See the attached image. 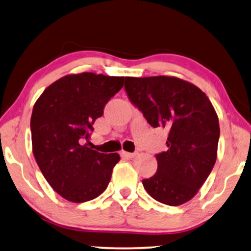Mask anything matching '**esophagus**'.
I'll return each instance as SVG.
<instances>
[{
  "label": "esophagus",
  "mask_w": 251,
  "mask_h": 251,
  "mask_svg": "<svg viewBox=\"0 0 251 251\" xmlns=\"http://www.w3.org/2000/svg\"><path fill=\"white\" fill-rule=\"evenodd\" d=\"M122 156H124V157H127V158H132V157H134L135 156V153H129V151H122Z\"/></svg>",
  "instance_id": "1"
}]
</instances>
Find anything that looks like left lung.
<instances>
[{
  "label": "left lung",
  "instance_id": "1",
  "mask_svg": "<svg viewBox=\"0 0 251 251\" xmlns=\"http://www.w3.org/2000/svg\"><path fill=\"white\" fill-rule=\"evenodd\" d=\"M128 100L153 127L169 131L167 151L155 155L157 171L142 184L155 201L178 206L196 196L217 160L220 127L199 88L170 76L125 77Z\"/></svg>",
  "mask_w": 251,
  "mask_h": 251
}]
</instances>
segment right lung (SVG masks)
I'll use <instances>...</instances> for the list:
<instances>
[{
	"label": "right lung",
	"mask_w": 251,
	"mask_h": 251,
	"mask_svg": "<svg viewBox=\"0 0 251 251\" xmlns=\"http://www.w3.org/2000/svg\"><path fill=\"white\" fill-rule=\"evenodd\" d=\"M123 84V76L67 75L47 87L34 104L30 124L34 158L53 190L69 201H91L109 185L120 156L98 153L84 141Z\"/></svg>",
	"instance_id": "right-lung-1"
}]
</instances>
